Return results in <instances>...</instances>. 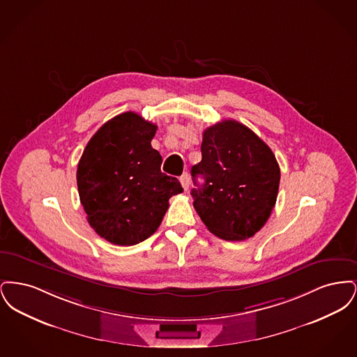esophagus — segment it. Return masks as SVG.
Segmentation results:
<instances>
[{"instance_id":"34e87169","label":"esophagus","mask_w":357,"mask_h":357,"mask_svg":"<svg viewBox=\"0 0 357 357\" xmlns=\"http://www.w3.org/2000/svg\"><path fill=\"white\" fill-rule=\"evenodd\" d=\"M181 185H182L185 191L188 190V187H190V175H188V172H183V175L181 176Z\"/></svg>"}]
</instances>
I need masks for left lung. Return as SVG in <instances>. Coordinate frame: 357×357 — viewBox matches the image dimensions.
Instances as JSON below:
<instances>
[{
	"label": "left lung",
	"mask_w": 357,
	"mask_h": 357,
	"mask_svg": "<svg viewBox=\"0 0 357 357\" xmlns=\"http://www.w3.org/2000/svg\"><path fill=\"white\" fill-rule=\"evenodd\" d=\"M201 151L202 160L191 169L198 215L222 239L253 237L277 201L281 175L272 150L242 123L223 120L204 130Z\"/></svg>",
	"instance_id": "8db88e82"
}]
</instances>
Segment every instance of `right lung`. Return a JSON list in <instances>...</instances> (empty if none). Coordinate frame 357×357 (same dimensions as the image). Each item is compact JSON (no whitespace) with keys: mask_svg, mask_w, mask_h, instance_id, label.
Listing matches in <instances>:
<instances>
[{"mask_svg":"<svg viewBox=\"0 0 357 357\" xmlns=\"http://www.w3.org/2000/svg\"><path fill=\"white\" fill-rule=\"evenodd\" d=\"M156 126L135 112L108 120L91 137L77 166L80 202L91 227L108 242L131 246L153 236L169 199L183 191L160 171L151 147Z\"/></svg>","mask_w":357,"mask_h":357,"instance_id":"1","label":"right lung"}]
</instances>
